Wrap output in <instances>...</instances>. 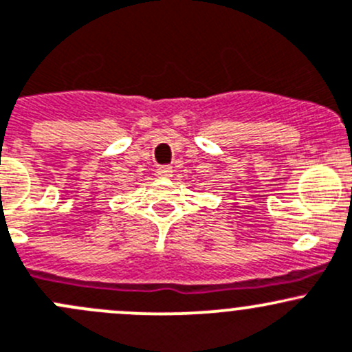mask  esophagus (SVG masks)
I'll list each match as a JSON object with an SVG mask.
<instances>
[{
    "label": "esophagus",
    "instance_id": "34e87169",
    "mask_svg": "<svg viewBox=\"0 0 352 352\" xmlns=\"http://www.w3.org/2000/svg\"><path fill=\"white\" fill-rule=\"evenodd\" d=\"M155 176H157V177H171L173 176V168H169V166H162V168H159L157 171H155Z\"/></svg>",
    "mask_w": 352,
    "mask_h": 352
}]
</instances>
